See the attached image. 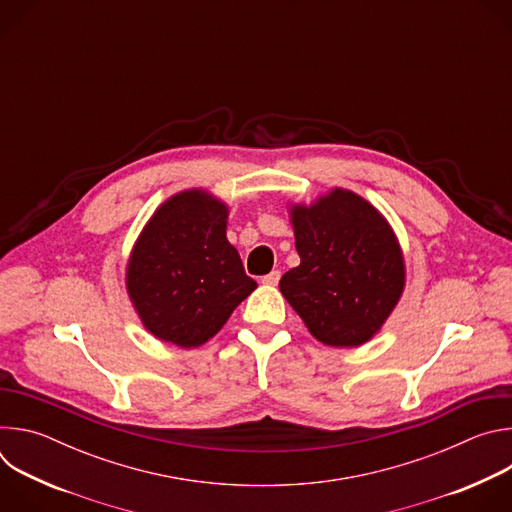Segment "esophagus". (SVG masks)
I'll return each mask as SVG.
<instances>
[{
  "label": "esophagus",
  "instance_id": "34e87169",
  "mask_svg": "<svg viewBox=\"0 0 512 512\" xmlns=\"http://www.w3.org/2000/svg\"><path fill=\"white\" fill-rule=\"evenodd\" d=\"M279 277H281V271H271V273H267V275L261 277V283H265V285H277V283H279Z\"/></svg>",
  "mask_w": 512,
  "mask_h": 512
}]
</instances>
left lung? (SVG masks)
<instances>
[{
    "mask_svg": "<svg viewBox=\"0 0 512 512\" xmlns=\"http://www.w3.org/2000/svg\"><path fill=\"white\" fill-rule=\"evenodd\" d=\"M300 265L279 289L310 334L334 348L369 342L397 306L405 261L385 216L350 190L289 208Z\"/></svg>",
    "mask_w": 512,
    "mask_h": 512,
    "instance_id": "1",
    "label": "left lung"
}]
</instances>
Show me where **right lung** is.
<instances>
[{"instance_id": "obj_1", "label": "right lung", "mask_w": 512, "mask_h": 512, "mask_svg": "<svg viewBox=\"0 0 512 512\" xmlns=\"http://www.w3.org/2000/svg\"><path fill=\"white\" fill-rule=\"evenodd\" d=\"M227 204L204 190L166 200L141 231L127 294L143 326L182 348L210 340L257 287L227 241Z\"/></svg>"}]
</instances>
